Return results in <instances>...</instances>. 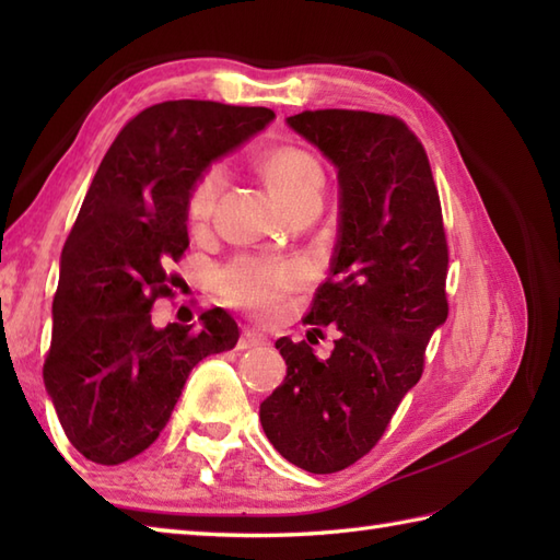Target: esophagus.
Segmentation results:
<instances>
[{"mask_svg": "<svg viewBox=\"0 0 560 560\" xmlns=\"http://www.w3.org/2000/svg\"><path fill=\"white\" fill-rule=\"evenodd\" d=\"M259 343H265V335H259L255 329H243L237 349H253V347H259Z\"/></svg>", "mask_w": 560, "mask_h": 560, "instance_id": "obj_1", "label": "esophagus"}]
</instances>
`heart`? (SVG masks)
<instances>
[{
    "label": "heart",
    "instance_id": "obj_1",
    "mask_svg": "<svg viewBox=\"0 0 560 560\" xmlns=\"http://www.w3.org/2000/svg\"><path fill=\"white\" fill-rule=\"evenodd\" d=\"M255 168L267 192L283 211L315 205L323 187V168L307 149L283 144L259 153ZM223 189L221 165H209L197 175L187 197V223L192 231H205ZM303 269L293 261L267 257H241L219 273V291L225 301L255 313H269L287 293L303 283Z\"/></svg>",
    "mask_w": 560,
    "mask_h": 560
}]
</instances>
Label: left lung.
I'll use <instances>...</instances> for the list:
<instances>
[{
  "label": "left lung",
  "mask_w": 560,
  "mask_h": 560,
  "mask_svg": "<svg viewBox=\"0 0 560 560\" xmlns=\"http://www.w3.org/2000/svg\"><path fill=\"white\" fill-rule=\"evenodd\" d=\"M287 122L339 171L337 255L303 319L317 335L335 323L339 339L325 361L305 341H277L287 380L259 421L281 457L335 474L377 445L421 380L428 341L447 319L450 253L431 163L407 122L339 108Z\"/></svg>",
  "instance_id": "8db88e82"
}]
</instances>
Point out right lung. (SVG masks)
<instances>
[{
    "mask_svg": "<svg viewBox=\"0 0 560 560\" xmlns=\"http://www.w3.org/2000/svg\"><path fill=\"white\" fill-rule=\"evenodd\" d=\"M273 117L269 108L165 101L115 137L59 261L52 341L43 380L69 443L96 464L141 455L168 423L189 371L231 351L241 331L213 307L201 327L151 325L173 299V261L189 245L197 175Z\"/></svg>",
    "mask_w": 560,
    "mask_h": 560,
    "instance_id": "obj_1",
    "label": "right lung"
}]
</instances>
